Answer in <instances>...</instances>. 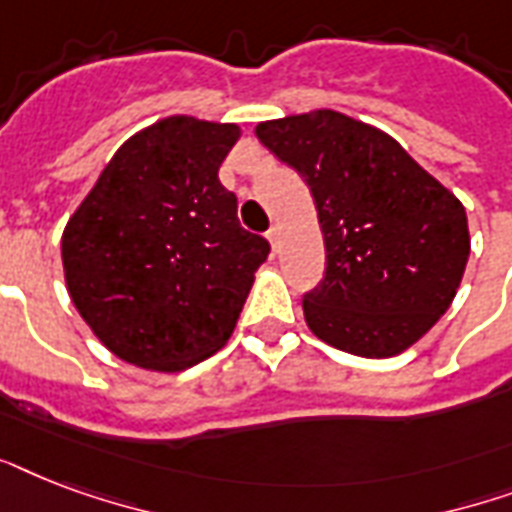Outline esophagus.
Segmentation results:
<instances>
[{"label": "esophagus", "mask_w": 512, "mask_h": 512, "mask_svg": "<svg viewBox=\"0 0 512 512\" xmlns=\"http://www.w3.org/2000/svg\"><path fill=\"white\" fill-rule=\"evenodd\" d=\"M265 236H268V241H271L273 249H279V239H281V228H279V225H271Z\"/></svg>", "instance_id": "obj_1"}]
</instances>
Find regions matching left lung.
Segmentation results:
<instances>
[{"mask_svg":"<svg viewBox=\"0 0 512 512\" xmlns=\"http://www.w3.org/2000/svg\"><path fill=\"white\" fill-rule=\"evenodd\" d=\"M255 135L316 201L327 268L303 297L313 335L364 358L414 345L452 305L468 265L460 199L390 135L340 111L260 122Z\"/></svg>","mask_w":512,"mask_h":512,"instance_id":"8db88e82","label":"left lung"}]
</instances>
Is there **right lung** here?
<instances>
[{
    "label": "right lung",
    "instance_id": "1",
    "mask_svg": "<svg viewBox=\"0 0 512 512\" xmlns=\"http://www.w3.org/2000/svg\"><path fill=\"white\" fill-rule=\"evenodd\" d=\"M236 124L167 116L132 135L68 220V295L127 364L180 372L231 337L271 244L241 228L217 170Z\"/></svg>",
    "mask_w": 512,
    "mask_h": 512
}]
</instances>
